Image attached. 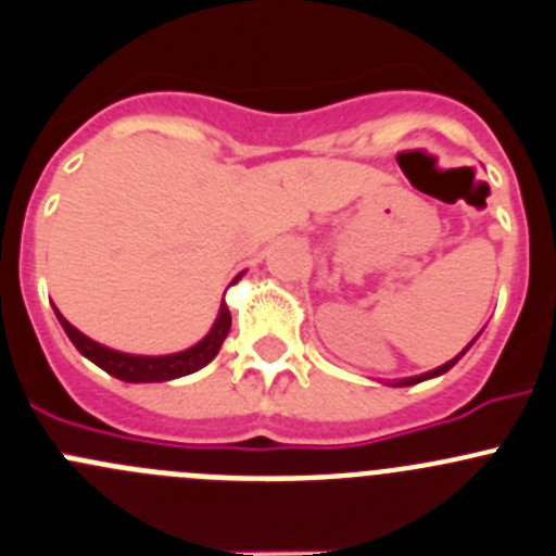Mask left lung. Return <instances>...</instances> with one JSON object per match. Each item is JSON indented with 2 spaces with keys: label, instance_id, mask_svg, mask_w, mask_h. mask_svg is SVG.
Here are the masks:
<instances>
[{
  "label": "left lung",
  "instance_id": "left-lung-1",
  "mask_svg": "<svg viewBox=\"0 0 556 556\" xmlns=\"http://www.w3.org/2000/svg\"><path fill=\"white\" fill-rule=\"evenodd\" d=\"M472 342H476V339H472ZM472 342H470V344H467V348H465V350H462V353H459V355H456V358H451V361H448V364L438 366V369L427 371V375H418V377H407V380H396V382H393V386H415V382H421V380H429V377H438V375H445V371H448V369H451V366H454V364H456V361H459V358H462V355H465V353H467V350H470V348H472Z\"/></svg>",
  "mask_w": 556,
  "mask_h": 556
}]
</instances>
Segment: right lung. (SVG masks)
<instances>
[{
  "instance_id": "add662e5",
  "label": "right lung",
  "mask_w": 556,
  "mask_h": 556,
  "mask_svg": "<svg viewBox=\"0 0 556 556\" xmlns=\"http://www.w3.org/2000/svg\"><path fill=\"white\" fill-rule=\"evenodd\" d=\"M239 279L241 274L230 285H236ZM56 317L59 323H62L64 333L70 337V342L78 348L80 355H86L91 364H97L100 369H105L108 375L118 377V380L124 382H165V380H176V377L192 375V371L203 369V366L219 353V348H223L225 337H228L230 331V309L223 304L219 306V315L217 320H214L212 331H208L201 342L192 344V348L181 350V353H170V355H129V353H118V350L105 348V344L94 342V339H89L86 333H80L78 328L70 326V323L64 320L59 309H56Z\"/></svg>"
}]
</instances>
